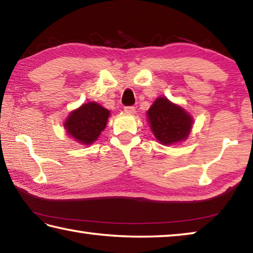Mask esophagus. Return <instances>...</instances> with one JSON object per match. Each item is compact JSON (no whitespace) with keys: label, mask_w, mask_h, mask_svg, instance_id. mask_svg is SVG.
Here are the masks:
<instances>
[{"label":"esophagus","mask_w":253,"mask_h":253,"mask_svg":"<svg viewBox=\"0 0 253 253\" xmlns=\"http://www.w3.org/2000/svg\"><path fill=\"white\" fill-rule=\"evenodd\" d=\"M124 110H125V113L128 115H134L136 113L135 107H132V106H126L125 108H124Z\"/></svg>","instance_id":"esophagus-1"}]
</instances>
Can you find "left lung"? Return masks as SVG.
<instances>
[{"mask_svg":"<svg viewBox=\"0 0 253 253\" xmlns=\"http://www.w3.org/2000/svg\"><path fill=\"white\" fill-rule=\"evenodd\" d=\"M147 121L154 136L162 145L186 140L193 127V118L183 107L166 97H158L147 111Z\"/></svg>","mask_w":253,"mask_h":253,"instance_id":"1","label":"left lung"}]
</instances>
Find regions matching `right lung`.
<instances>
[{"label":"right lung","mask_w":253,"mask_h":253,"mask_svg":"<svg viewBox=\"0 0 253 253\" xmlns=\"http://www.w3.org/2000/svg\"><path fill=\"white\" fill-rule=\"evenodd\" d=\"M110 111L95 101L83 104L72 110L63 126L67 134L81 145H91L105 129Z\"/></svg>","instance_id":"right-lung-1"}]
</instances>
